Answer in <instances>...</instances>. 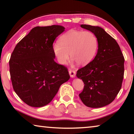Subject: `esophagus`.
<instances>
[{"label": "esophagus", "instance_id": "esophagus-1", "mask_svg": "<svg viewBox=\"0 0 134 134\" xmlns=\"http://www.w3.org/2000/svg\"><path fill=\"white\" fill-rule=\"evenodd\" d=\"M69 72L70 76V77H71V78H73V77H74L76 76V72L75 71H74V70H69Z\"/></svg>", "mask_w": 134, "mask_h": 134}]
</instances>
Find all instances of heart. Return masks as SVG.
<instances>
[{"label": "heart", "instance_id": "1", "mask_svg": "<svg viewBox=\"0 0 134 134\" xmlns=\"http://www.w3.org/2000/svg\"><path fill=\"white\" fill-rule=\"evenodd\" d=\"M98 41L93 33L76 29L63 34L58 42L53 46V53L60 64H66L70 55L80 65L89 64L96 55Z\"/></svg>", "mask_w": 134, "mask_h": 134}]
</instances>
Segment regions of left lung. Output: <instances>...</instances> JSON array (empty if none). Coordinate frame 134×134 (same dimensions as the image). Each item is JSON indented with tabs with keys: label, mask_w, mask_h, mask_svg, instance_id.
<instances>
[{
	"label": "left lung",
	"mask_w": 134,
	"mask_h": 134,
	"mask_svg": "<svg viewBox=\"0 0 134 134\" xmlns=\"http://www.w3.org/2000/svg\"><path fill=\"white\" fill-rule=\"evenodd\" d=\"M80 26L96 36L98 49L93 60L77 72V78L85 84L79 97L87 107H103L112 102L121 89L125 59L116 40L103 28L89 25Z\"/></svg>",
	"instance_id": "obj_1"
}]
</instances>
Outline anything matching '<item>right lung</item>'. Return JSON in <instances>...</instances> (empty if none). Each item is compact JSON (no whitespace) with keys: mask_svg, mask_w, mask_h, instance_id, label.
Masks as SVG:
<instances>
[{"mask_svg":"<svg viewBox=\"0 0 134 134\" xmlns=\"http://www.w3.org/2000/svg\"><path fill=\"white\" fill-rule=\"evenodd\" d=\"M64 30L60 25L36 26L18 43L10 56L13 89L32 107L48 105L69 80L67 69L55 62L53 50L54 40Z\"/></svg>","mask_w":134,"mask_h":134,"instance_id":"1","label":"right lung"}]
</instances>
